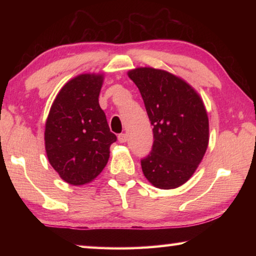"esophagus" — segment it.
Instances as JSON below:
<instances>
[{"instance_id":"34e87169","label":"esophagus","mask_w":256,"mask_h":256,"mask_svg":"<svg viewBox=\"0 0 256 256\" xmlns=\"http://www.w3.org/2000/svg\"><path fill=\"white\" fill-rule=\"evenodd\" d=\"M128 140V136L125 133H120L118 136V141L120 142V144H124V142H126Z\"/></svg>"}]
</instances>
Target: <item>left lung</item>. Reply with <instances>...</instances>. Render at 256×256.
Listing matches in <instances>:
<instances>
[{"label":"left lung","instance_id":"obj_1","mask_svg":"<svg viewBox=\"0 0 256 256\" xmlns=\"http://www.w3.org/2000/svg\"><path fill=\"white\" fill-rule=\"evenodd\" d=\"M128 74L140 90L154 126L152 149L141 160L142 172L156 188H178L196 170L209 144L202 99L188 82L167 71L138 68Z\"/></svg>","mask_w":256,"mask_h":256}]
</instances>
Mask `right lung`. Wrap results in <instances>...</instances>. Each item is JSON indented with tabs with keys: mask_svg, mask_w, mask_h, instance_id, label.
<instances>
[{
	"mask_svg": "<svg viewBox=\"0 0 256 256\" xmlns=\"http://www.w3.org/2000/svg\"><path fill=\"white\" fill-rule=\"evenodd\" d=\"M102 74L73 78L60 90L45 124V149L52 167L71 185L100 174L116 136L110 132L98 97Z\"/></svg>",
	"mask_w": 256,
	"mask_h": 256,
	"instance_id": "1",
	"label": "right lung"
}]
</instances>
